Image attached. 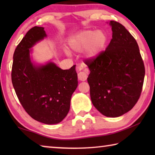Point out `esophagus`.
I'll return each mask as SVG.
<instances>
[{
    "label": "esophagus",
    "instance_id": "obj_1",
    "mask_svg": "<svg viewBox=\"0 0 155 155\" xmlns=\"http://www.w3.org/2000/svg\"><path fill=\"white\" fill-rule=\"evenodd\" d=\"M87 78V75L85 72H80L78 74V78L79 81H85Z\"/></svg>",
    "mask_w": 155,
    "mask_h": 155
}]
</instances>
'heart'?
<instances>
[{
  "label": "heart",
  "instance_id": "obj_1",
  "mask_svg": "<svg viewBox=\"0 0 155 155\" xmlns=\"http://www.w3.org/2000/svg\"><path fill=\"white\" fill-rule=\"evenodd\" d=\"M107 41V35L103 31L83 30L72 36L68 40V44L70 48L77 52L82 51L85 48V57L93 60L103 52Z\"/></svg>",
  "mask_w": 155,
  "mask_h": 155
}]
</instances>
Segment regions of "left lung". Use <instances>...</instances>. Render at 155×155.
I'll use <instances>...</instances> for the list:
<instances>
[{"instance_id": "1", "label": "left lung", "mask_w": 155, "mask_h": 155, "mask_svg": "<svg viewBox=\"0 0 155 155\" xmlns=\"http://www.w3.org/2000/svg\"><path fill=\"white\" fill-rule=\"evenodd\" d=\"M112 39L96 59L85 61L91 103L107 117L126 114L140 98L145 68L138 44L120 23L110 21Z\"/></svg>"}]
</instances>
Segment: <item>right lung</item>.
<instances>
[{
  "instance_id": "obj_1",
  "label": "right lung",
  "mask_w": 155,
  "mask_h": 155,
  "mask_svg": "<svg viewBox=\"0 0 155 155\" xmlns=\"http://www.w3.org/2000/svg\"><path fill=\"white\" fill-rule=\"evenodd\" d=\"M46 36L44 27H34L22 38L14 51L12 81L26 112L37 121L54 124L69 112L78 78L75 65L62 70L52 61L44 65L31 61V48Z\"/></svg>"
}]
</instances>
